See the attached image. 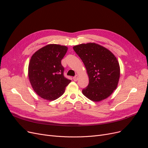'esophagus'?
<instances>
[{"label":"esophagus","instance_id":"obj_1","mask_svg":"<svg viewBox=\"0 0 148 148\" xmlns=\"http://www.w3.org/2000/svg\"><path fill=\"white\" fill-rule=\"evenodd\" d=\"M78 75H77L75 76V77H73V80L75 82H77V79H78Z\"/></svg>","mask_w":148,"mask_h":148}]
</instances>
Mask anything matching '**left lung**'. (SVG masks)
<instances>
[{"mask_svg": "<svg viewBox=\"0 0 148 148\" xmlns=\"http://www.w3.org/2000/svg\"><path fill=\"white\" fill-rule=\"evenodd\" d=\"M86 67L88 86L83 89V95L89 99L99 102L109 97L117 88L120 78L119 63L109 49L95 42L73 46Z\"/></svg>", "mask_w": 148, "mask_h": 148, "instance_id": "obj_1", "label": "left lung"}]
</instances>
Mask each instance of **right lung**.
Segmentation results:
<instances>
[{"label": "right lung", "mask_w": 148, "mask_h": 148, "mask_svg": "<svg viewBox=\"0 0 148 148\" xmlns=\"http://www.w3.org/2000/svg\"><path fill=\"white\" fill-rule=\"evenodd\" d=\"M68 47L51 44L39 49L31 57L28 77L33 90L44 99L54 101L65 92L71 82L64 76L61 60Z\"/></svg>", "instance_id": "add662e5"}]
</instances>
